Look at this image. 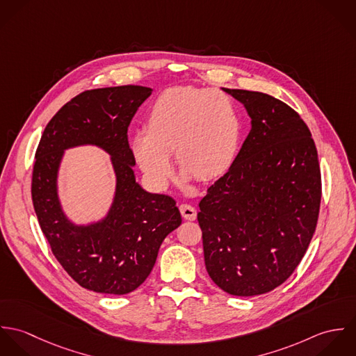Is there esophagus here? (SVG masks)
<instances>
[{"instance_id":"34e87169","label":"esophagus","mask_w":356,"mask_h":356,"mask_svg":"<svg viewBox=\"0 0 356 356\" xmlns=\"http://www.w3.org/2000/svg\"><path fill=\"white\" fill-rule=\"evenodd\" d=\"M179 211H181L184 219H186V220H195L196 216H197L196 208L189 205V204H181L179 205Z\"/></svg>"}]
</instances>
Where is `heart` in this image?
Returning <instances> with one entry per match:
<instances>
[{
    "label": "heart",
    "instance_id": "obj_1",
    "mask_svg": "<svg viewBox=\"0 0 356 356\" xmlns=\"http://www.w3.org/2000/svg\"><path fill=\"white\" fill-rule=\"evenodd\" d=\"M241 119L236 102L226 93L193 86L163 92L148 113V130L131 137V151L156 189L172 177V157L192 174L209 179L220 174L237 151Z\"/></svg>",
    "mask_w": 356,
    "mask_h": 356
}]
</instances>
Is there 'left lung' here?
I'll return each mask as SVG.
<instances>
[{
	"label": "left lung",
	"mask_w": 356,
	"mask_h": 356,
	"mask_svg": "<svg viewBox=\"0 0 356 356\" xmlns=\"http://www.w3.org/2000/svg\"><path fill=\"white\" fill-rule=\"evenodd\" d=\"M241 102L251 131L199 204L211 280L233 296L284 284L302 261L321 204L318 153L303 119L260 92L222 89Z\"/></svg>",
	"instance_id": "8db88e82"
}]
</instances>
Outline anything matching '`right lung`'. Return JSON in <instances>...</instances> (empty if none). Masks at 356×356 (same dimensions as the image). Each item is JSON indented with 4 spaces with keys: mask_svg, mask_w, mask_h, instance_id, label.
I'll return each instance as SVG.
<instances>
[{
    "mask_svg": "<svg viewBox=\"0 0 356 356\" xmlns=\"http://www.w3.org/2000/svg\"><path fill=\"white\" fill-rule=\"evenodd\" d=\"M151 95V88L134 85L81 93L51 118L35 153L31 195L40 226L70 277L97 293L136 291L151 274L163 240L182 223L175 200L144 191L133 170L127 129ZM85 145L110 154L115 192L102 218L76 224L62 208L58 172L63 152Z\"/></svg>",
    "mask_w": 356,
    "mask_h": 356,
    "instance_id": "add662e5",
    "label": "right lung"
}]
</instances>
